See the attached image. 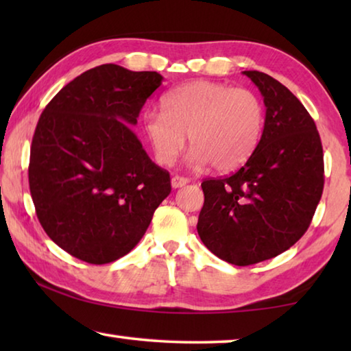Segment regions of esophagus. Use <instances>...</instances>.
<instances>
[{
    "mask_svg": "<svg viewBox=\"0 0 351 351\" xmlns=\"http://www.w3.org/2000/svg\"><path fill=\"white\" fill-rule=\"evenodd\" d=\"M190 182V180L189 178H184V176H173L171 178V187L173 189H180V187H182V186H186V184H189Z\"/></svg>",
    "mask_w": 351,
    "mask_h": 351,
    "instance_id": "obj_1",
    "label": "esophagus"
}]
</instances>
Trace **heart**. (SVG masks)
<instances>
[{
  "label": "heart",
  "mask_w": 351,
  "mask_h": 351,
  "mask_svg": "<svg viewBox=\"0 0 351 351\" xmlns=\"http://www.w3.org/2000/svg\"><path fill=\"white\" fill-rule=\"evenodd\" d=\"M142 125L161 165H170L186 144L195 165L232 171L252 156L265 132V105L257 93L221 82L193 80L162 97V111H145Z\"/></svg>",
  "instance_id": "1"
}]
</instances>
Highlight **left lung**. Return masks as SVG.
Returning a JSON list of instances; mask_svg holds the SVG:
<instances>
[{
    "mask_svg": "<svg viewBox=\"0 0 351 351\" xmlns=\"http://www.w3.org/2000/svg\"><path fill=\"white\" fill-rule=\"evenodd\" d=\"M243 74L263 96L265 132L239 171L201 184L197 224L206 247L237 266L277 257L299 241L324 190L322 142L310 112L271 75Z\"/></svg>",
    "mask_w": 351,
    "mask_h": 351,
    "instance_id": "obj_1",
    "label": "left lung"
}]
</instances>
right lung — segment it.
I'll use <instances>...</instances> for the list:
<instances>
[{"instance_id":"right-lung-1","label":"right lung","mask_w":351,"mask_h":351,"mask_svg":"<svg viewBox=\"0 0 351 351\" xmlns=\"http://www.w3.org/2000/svg\"><path fill=\"white\" fill-rule=\"evenodd\" d=\"M154 71L100 64L75 77L46 105L35 128L29 189L49 239L91 265L111 263L138 245L170 175L130 125L161 86Z\"/></svg>"}]
</instances>
